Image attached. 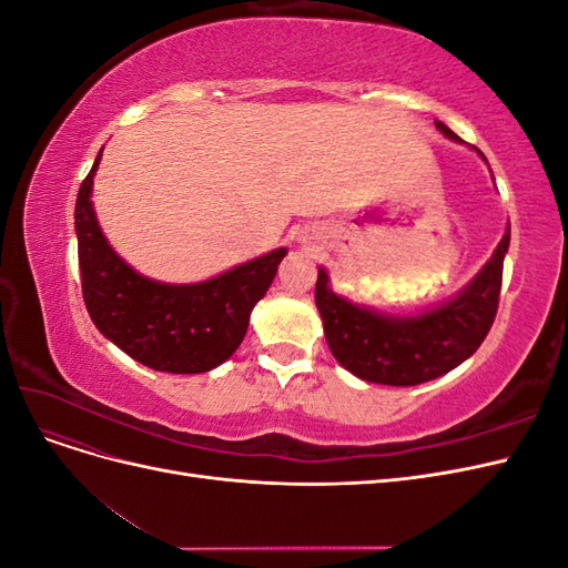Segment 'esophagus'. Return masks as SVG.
I'll list each match as a JSON object with an SVG mask.
<instances>
[{"instance_id":"esophagus-1","label":"esophagus","mask_w":568,"mask_h":568,"mask_svg":"<svg viewBox=\"0 0 568 568\" xmlns=\"http://www.w3.org/2000/svg\"><path fill=\"white\" fill-rule=\"evenodd\" d=\"M301 239H303V242H307V239H315V234H311V232H303V236H301Z\"/></svg>"}]
</instances>
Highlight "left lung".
Masks as SVG:
<instances>
[{
  "mask_svg": "<svg viewBox=\"0 0 568 568\" xmlns=\"http://www.w3.org/2000/svg\"><path fill=\"white\" fill-rule=\"evenodd\" d=\"M448 140L459 136L436 120ZM480 159L484 153L474 149ZM488 163V161H486ZM509 225L490 261L445 303L417 315H388L334 294L329 272L317 270L315 303L324 338L338 365L357 379L384 386H417L448 374L471 357L490 332L500 301Z\"/></svg>",
  "mask_w": 568,
  "mask_h": 568,
  "instance_id": "1",
  "label": "left lung"
}]
</instances>
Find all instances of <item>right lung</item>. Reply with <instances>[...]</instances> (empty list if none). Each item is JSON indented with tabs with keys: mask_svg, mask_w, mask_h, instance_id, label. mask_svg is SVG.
<instances>
[{
	"mask_svg": "<svg viewBox=\"0 0 568 568\" xmlns=\"http://www.w3.org/2000/svg\"><path fill=\"white\" fill-rule=\"evenodd\" d=\"M101 151L75 201L82 296L92 322L120 351L156 372L215 369L244 341L251 311L267 294L286 248L205 282L168 284L144 277L111 248L99 227L92 184Z\"/></svg>",
	"mask_w": 568,
	"mask_h": 568,
	"instance_id": "1",
	"label": "right lung"
}]
</instances>
